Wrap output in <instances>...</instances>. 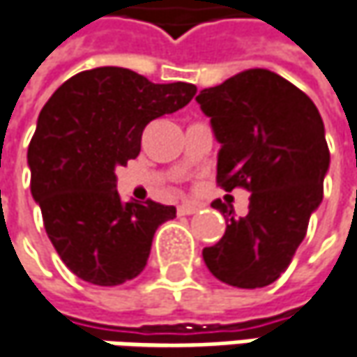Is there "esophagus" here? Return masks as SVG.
<instances>
[{
    "label": "esophagus",
    "mask_w": 357,
    "mask_h": 357,
    "mask_svg": "<svg viewBox=\"0 0 357 357\" xmlns=\"http://www.w3.org/2000/svg\"><path fill=\"white\" fill-rule=\"evenodd\" d=\"M199 204H196V202H183L181 206H178V214H181V216H190V214H194V212H198Z\"/></svg>",
    "instance_id": "obj_1"
}]
</instances>
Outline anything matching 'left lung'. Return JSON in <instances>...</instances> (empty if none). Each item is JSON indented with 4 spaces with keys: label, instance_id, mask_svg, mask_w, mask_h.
Returning a JSON list of instances; mask_svg holds the SVG:
<instances>
[{
    "label": "left lung",
    "instance_id": "1",
    "mask_svg": "<svg viewBox=\"0 0 357 357\" xmlns=\"http://www.w3.org/2000/svg\"><path fill=\"white\" fill-rule=\"evenodd\" d=\"M220 143L216 181L226 192H250L248 214H226V232L202 250L210 273L238 289L275 283L303 242L324 199L329 167L321 115L283 76L250 68L196 96Z\"/></svg>",
    "mask_w": 357,
    "mask_h": 357
}]
</instances>
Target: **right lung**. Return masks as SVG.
<instances>
[{"instance_id": "1", "label": "right lung", "mask_w": 357, "mask_h": 357, "mask_svg": "<svg viewBox=\"0 0 357 357\" xmlns=\"http://www.w3.org/2000/svg\"><path fill=\"white\" fill-rule=\"evenodd\" d=\"M196 95L190 82L153 84L129 68L74 74L44 105L28 147L33 199L62 262L98 287L135 279L153 234L176 218L153 199L123 204L115 169L141 151L143 129Z\"/></svg>"}]
</instances>
